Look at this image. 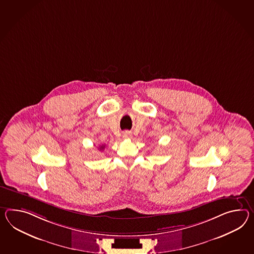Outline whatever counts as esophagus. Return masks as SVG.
<instances>
[{
    "mask_svg": "<svg viewBox=\"0 0 254 254\" xmlns=\"http://www.w3.org/2000/svg\"><path fill=\"white\" fill-rule=\"evenodd\" d=\"M131 136H132V134H131L130 132H128V131H126V132L123 133V137H124V138H130Z\"/></svg>",
    "mask_w": 254,
    "mask_h": 254,
    "instance_id": "34e87169",
    "label": "esophagus"
}]
</instances>
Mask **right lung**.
I'll return each mask as SVG.
<instances>
[{"mask_svg":"<svg viewBox=\"0 0 254 254\" xmlns=\"http://www.w3.org/2000/svg\"><path fill=\"white\" fill-rule=\"evenodd\" d=\"M99 149H105V145H102V146H100Z\"/></svg>","mask_w":254,"mask_h":254,"instance_id":"right-lung-1","label":"right lung"}]
</instances>
